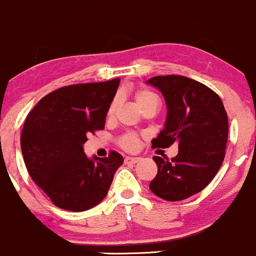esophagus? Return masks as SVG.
I'll use <instances>...</instances> for the list:
<instances>
[{
    "label": "esophagus",
    "instance_id": "1",
    "mask_svg": "<svg viewBox=\"0 0 256 256\" xmlns=\"http://www.w3.org/2000/svg\"><path fill=\"white\" fill-rule=\"evenodd\" d=\"M125 164L126 165H134V164L140 162V158H134V156H126L125 158Z\"/></svg>",
    "mask_w": 256,
    "mask_h": 256
}]
</instances>
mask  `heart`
<instances>
[{"label": "heart", "mask_w": 256, "mask_h": 256, "mask_svg": "<svg viewBox=\"0 0 256 256\" xmlns=\"http://www.w3.org/2000/svg\"><path fill=\"white\" fill-rule=\"evenodd\" d=\"M134 100H136V104L140 110L144 112L146 110H149V108H155L156 110L158 106V98L155 92H152V90L144 89V88H140L136 91L134 94ZM118 98H114L113 102H112L110 108H108L107 112V118L110 119L112 116H114V112L116 110V106H118ZM119 144L122 149L125 150L132 152L134 149H137L138 144H140V140H138L137 134H125L124 136L120 137Z\"/></svg>", "instance_id": "obj_1"}]
</instances>
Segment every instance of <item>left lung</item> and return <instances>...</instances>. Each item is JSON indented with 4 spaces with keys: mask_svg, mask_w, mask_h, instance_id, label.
<instances>
[{
    "mask_svg": "<svg viewBox=\"0 0 256 256\" xmlns=\"http://www.w3.org/2000/svg\"><path fill=\"white\" fill-rule=\"evenodd\" d=\"M158 88L167 106L162 131L152 148L178 143L177 156H154L158 174L149 185L166 201H182L204 190L225 158L228 120L222 100L204 84L183 76H158L146 82Z\"/></svg>",
    "mask_w": 256,
    "mask_h": 256,
    "instance_id": "obj_1",
    "label": "left lung"
}]
</instances>
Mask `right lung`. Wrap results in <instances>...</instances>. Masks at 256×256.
Returning a JSON list of instances; mask_svg holds the SVG:
<instances>
[{
    "label": "right lung",
    "instance_id": "right-lung-1",
    "mask_svg": "<svg viewBox=\"0 0 256 256\" xmlns=\"http://www.w3.org/2000/svg\"><path fill=\"white\" fill-rule=\"evenodd\" d=\"M120 79L73 84L52 91L28 113L20 137L32 180L56 207L83 212L107 195L124 162L116 152L107 158L85 155L88 134L104 130Z\"/></svg>",
    "mask_w": 256,
    "mask_h": 256
}]
</instances>
